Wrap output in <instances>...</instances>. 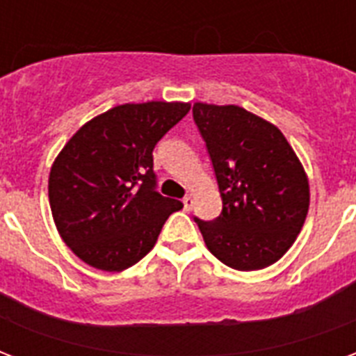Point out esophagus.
Returning <instances> with one entry per match:
<instances>
[{
  "instance_id": "1",
  "label": "esophagus",
  "mask_w": 356,
  "mask_h": 356,
  "mask_svg": "<svg viewBox=\"0 0 356 356\" xmlns=\"http://www.w3.org/2000/svg\"><path fill=\"white\" fill-rule=\"evenodd\" d=\"M183 205H184V211H190L192 209V205H194V197L192 195H184V200H183Z\"/></svg>"
}]
</instances>
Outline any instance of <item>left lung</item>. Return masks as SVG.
<instances>
[{
	"instance_id": "left-lung-1",
	"label": "left lung",
	"mask_w": 356,
	"mask_h": 356,
	"mask_svg": "<svg viewBox=\"0 0 356 356\" xmlns=\"http://www.w3.org/2000/svg\"><path fill=\"white\" fill-rule=\"evenodd\" d=\"M211 155L222 214L195 218L207 248L238 271L268 268L292 248L310 205L309 177L284 134L238 105L194 103Z\"/></svg>"
}]
</instances>
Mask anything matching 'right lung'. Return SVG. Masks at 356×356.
<instances>
[{
	"mask_svg": "<svg viewBox=\"0 0 356 356\" xmlns=\"http://www.w3.org/2000/svg\"><path fill=\"white\" fill-rule=\"evenodd\" d=\"M190 103H125L86 122L49 172V207L64 243L92 268L123 271L156 243L183 203L155 190L153 147Z\"/></svg>",
	"mask_w": 356,
	"mask_h": 356,
	"instance_id": "obj_1",
	"label": "right lung"
}]
</instances>
